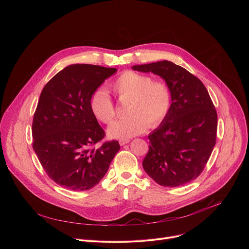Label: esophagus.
Here are the masks:
<instances>
[{
  "label": "esophagus",
  "instance_id": "obj_1",
  "mask_svg": "<svg viewBox=\"0 0 249 249\" xmlns=\"http://www.w3.org/2000/svg\"><path fill=\"white\" fill-rule=\"evenodd\" d=\"M129 142H130L129 139H120L119 140V144H120V146H124V145L128 144Z\"/></svg>",
  "mask_w": 249,
  "mask_h": 249
}]
</instances>
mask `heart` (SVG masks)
<instances>
[{"label":"heart","instance_id":"b5f03b06","mask_svg":"<svg viewBox=\"0 0 249 249\" xmlns=\"http://www.w3.org/2000/svg\"><path fill=\"white\" fill-rule=\"evenodd\" d=\"M112 89L120 101L129 99L126 118L113 122L107 130L115 139H129L142 134L150 126H159L166 117L171 96L169 89L160 82L134 71H126L112 84ZM89 108L93 116L104 124L115 117L114 104L105 89H97L89 98Z\"/></svg>","mask_w":249,"mask_h":249}]
</instances>
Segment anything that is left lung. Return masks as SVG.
<instances>
[{
    "mask_svg": "<svg viewBox=\"0 0 249 249\" xmlns=\"http://www.w3.org/2000/svg\"><path fill=\"white\" fill-rule=\"evenodd\" d=\"M132 69L162 78L171 95L166 117L148 137L145 171L161 186L191 182L203 171L216 144L218 115L207 89L187 70L166 60Z\"/></svg>",
    "mask_w": 249,
    "mask_h": 249,
    "instance_id": "obj_1",
    "label": "left lung"
}]
</instances>
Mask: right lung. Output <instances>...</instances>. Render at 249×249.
<instances>
[{
	"mask_svg": "<svg viewBox=\"0 0 249 249\" xmlns=\"http://www.w3.org/2000/svg\"><path fill=\"white\" fill-rule=\"evenodd\" d=\"M115 68L74 64L63 69L43 88L32 122V147L50 178L70 190L95 186L120 149L104 136L90 111L94 90L116 73Z\"/></svg>",
	"mask_w": 249,
	"mask_h": 249,
	"instance_id": "add662e5",
	"label": "right lung"
}]
</instances>
